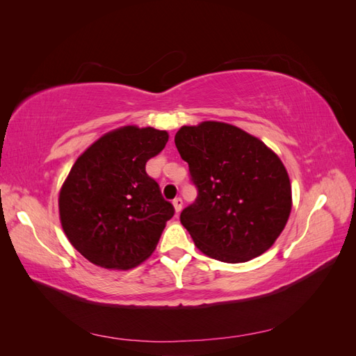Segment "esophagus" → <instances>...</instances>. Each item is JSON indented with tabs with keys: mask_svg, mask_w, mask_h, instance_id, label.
<instances>
[{
	"mask_svg": "<svg viewBox=\"0 0 356 356\" xmlns=\"http://www.w3.org/2000/svg\"><path fill=\"white\" fill-rule=\"evenodd\" d=\"M172 203H174V209H175V212L177 213H179L181 212V209H182V199L181 197H177L174 202H172Z\"/></svg>",
	"mask_w": 356,
	"mask_h": 356,
	"instance_id": "34e87169",
	"label": "esophagus"
}]
</instances>
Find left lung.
<instances>
[{"label": "left lung", "mask_w": 356, "mask_h": 356, "mask_svg": "<svg viewBox=\"0 0 356 356\" xmlns=\"http://www.w3.org/2000/svg\"><path fill=\"white\" fill-rule=\"evenodd\" d=\"M175 145L199 190L196 202L181 212L197 250L232 264L266 252L293 208L279 156L241 127L213 120L181 126Z\"/></svg>", "instance_id": "left-lung-1"}]
</instances>
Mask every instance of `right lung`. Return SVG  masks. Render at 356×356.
I'll use <instances>...</instances> for the list:
<instances>
[{
  "mask_svg": "<svg viewBox=\"0 0 356 356\" xmlns=\"http://www.w3.org/2000/svg\"><path fill=\"white\" fill-rule=\"evenodd\" d=\"M168 139L166 131L127 124L96 139L75 160L59 191V218L86 260L129 270L154 252L174 207L145 163Z\"/></svg>",
  "mask_w": 356,
  "mask_h": 356,
  "instance_id": "right-lung-1",
  "label": "right lung"
}]
</instances>
